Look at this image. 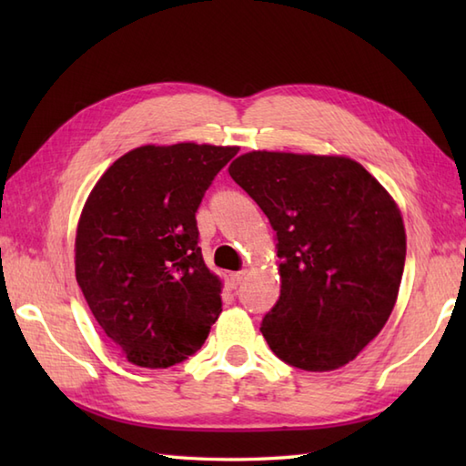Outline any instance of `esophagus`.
<instances>
[{"mask_svg":"<svg viewBox=\"0 0 466 466\" xmlns=\"http://www.w3.org/2000/svg\"><path fill=\"white\" fill-rule=\"evenodd\" d=\"M244 279H246V272H230V276H228V284H230L232 290H236Z\"/></svg>","mask_w":466,"mask_h":466,"instance_id":"34e87169","label":"esophagus"}]
</instances>
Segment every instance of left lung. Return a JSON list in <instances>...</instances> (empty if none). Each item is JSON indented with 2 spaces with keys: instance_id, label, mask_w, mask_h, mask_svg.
<instances>
[{
  "instance_id": "left-lung-1",
  "label": "left lung",
  "mask_w": 466,
  "mask_h": 466,
  "mask_svg": "<svg viewBox=\"0 0 466 466\" xmlns=\"http://www.w3.org/2000/svg\"><path fill=\"white\" fill-rule=\"evenodd\" d=\"M268 216L280 296L260 330L296 369L349 364L384 329L407 258L399 204L346 156L254 150L228 167Z\"/></svg>"
}]
</instances>
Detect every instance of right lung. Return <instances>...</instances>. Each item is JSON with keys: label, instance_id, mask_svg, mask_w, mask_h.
Instances as JSON below:
<instances>
[{"label": "right lung", "instance_id": "obj_1", "mask_svg": "<svg viewBox=\"0 0 466 466\" xmlns=\"http://www.w3.org/2000/svg\"><path fill=\"white\" fill-rule=\"evenodd\" d=\"M238 146L146 144L92 187L76 230V280L127 362L167 369L202 349L222 280L198 246L196 210Z\"/></svg>", "mask_w": 466, "mask_h": 466}]
</instances>
